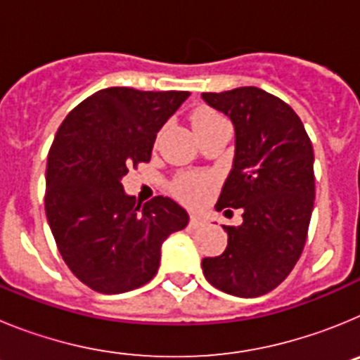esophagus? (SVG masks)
<instances>
[{
  "instance_id": "esophagus-1",
  "label": "esophagus",
  "mask_w": 360,
  "mask_h": 360,
  "mask_svg": "<svg viewBox=\"0 0 360 360\" xmlns=\"http://www.w3.org/2000/svg\"><path fill=\"white\" fill-rule=\"evenodd\" d=\"M189 224L193 229H200V227H205V225H207V221H205V218H202L200 214H193L191 216Z\"/></svg>"
}]
</instances>
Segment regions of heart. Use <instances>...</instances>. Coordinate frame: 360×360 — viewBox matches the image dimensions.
<instances>
[{"label": "heart", "mask_w": 360, "mask_h": 360, "mask_svg": "<svg viewBox=\"0 0 360 360\" xmlns=\"http://www.w3.org/2000/svg\"><path fill=\"white\" fill-rule=\"evenodd\" d=\"M221 117L216 113V111L209 110V108H202V110L195 111L193 117H191V122H193V128H200V126H205L209 122H214V120H219ZM209 182L205 176H184L180 178L174 186L176 193L182 196L187 202H198L203 196L205 189H207Z\"/></svg>", "instance_id": "1"}]
</instances>
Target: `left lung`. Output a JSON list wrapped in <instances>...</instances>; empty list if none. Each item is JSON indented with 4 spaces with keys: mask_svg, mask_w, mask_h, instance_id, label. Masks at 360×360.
<instances>
[{
    "mask_svg": "<svg viewBox=\"0 0 360 360\" xmlns=\"http://www.w3.org/2000/svg\"><path fill=\"white\" fill-rule=\"evenodd\" d=\"M202 98L225 113L236 133L216 209L243 211V224L224 225V254L203 257V276L227 294L257 297L285 281L304 249L316 198L314 149L297 113L262 88L241 86Z\"/></svg>",
    "mask_w": 360,
    "mask_h": 360,
    "instance_id": "8db88e82",
    "label": "left lung"
}]
</instances>
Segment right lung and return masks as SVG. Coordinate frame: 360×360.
Segmentation results:
<instances>
[{
    "instance_id": "1",
    "label": "right lung",
    "mask_w": 360,
    "mask_h": 360,
    "mask_svg": "<svg viewBox=\"0 0 360 360\" xmlns=\"http://www.w3.org/2000/svg\"><path fill=\"white\" fill-rule=\"evenodd\" d=\"M189 95L106 88L57 129L44 209L63 259L91 290L122 294L151 281L165 238L189 221L174 200L155 196L141 205L120 182L129 167L151 160L157 133Z\"/></svg>"
}]
</instances>
